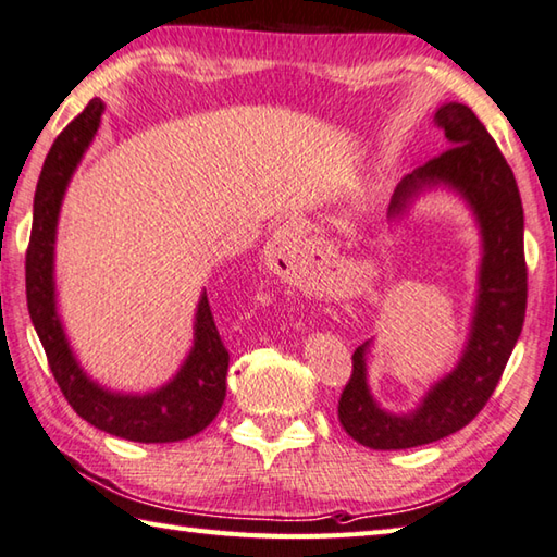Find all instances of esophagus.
Listing matches in <instances>:
<instances>
[{
  "label": "esophagus",
  "mask_w": 557,
  "mask_h": 557,
  "mask_svg": "<svg viewBox=\"0 0 557 557\" xmlns=\"http://www.w3.org/2000/svg\"><path fill=\"white\" fill-rule=\"evenodd\" d=\"M272 256H277L287 262V265H299L305 262L307 252V228L299 221H289V224L282 226L275 236L270 240Z\"/></svg>",
  "instance_id": "obj_1"
}]
</instances>
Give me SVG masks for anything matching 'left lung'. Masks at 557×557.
Instances as JSON below:
<instances>
[{
	"label": "left lung",
	"instance_id": "obj_1",
	"mask_svg": "<svg viewBox=\"0 0 557 557\" xmlns=\"http://www.w3.org/2000/svg\"><path fill=\"white\" fill-rule=\"evenodd\" d=\"M436 124L450 148L399 182L389 216L399 219L426 189L455 191L470 207L482 238L478 297L458 366L433 382L409 413H392L372 397L368 384L372 341L352 352V375L341 394L338 419L352 441L372 450L426 446L468 426L497 387L525 317L523 207L511 168L470 107L458 102L438 107Z\"/></svg>",
	"mask_w": 557,
	"mask_h": 557
}]
</instances>
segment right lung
<instances>
[{
	"instance_id": "right-lung-1",
	"label": "right lung",
	"mask_w": 557,
	"mask_h": 557,
	"mask_svg": "<svg viewBox=\"0 0 557 557\" xmlns=\"http://www.w3.org/2000/svg\"><path fill=\"white\" fill-rule=\"evenodd\" d=\"M104 102L92 99L50 146L34 197V226L26 250V301L48 366L70 407L95 429L136 443H175L205 431L226 397L228 350L201 292L195 341L177 375L146 394L111 392L79 368L55 301V234L65 189L102 121Z\"/></svg>"
}]
</instances>
